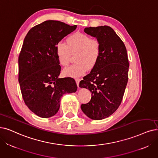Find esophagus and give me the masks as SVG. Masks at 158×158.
I'll use <instances>...</instances> for the list:
<instances>
[{
	"instance_id": "1",
	"label": "esophagus",
	"mask_w": 158,
	"mask_h": 158,
	"mask_svg": "<svg viewBox=\"0 0 158 158\" xmlns=\"http://www.w3.org/2000/svg\"><path fill=\"white\" fill-rule=\"evenodd\" d=\"M76 82H77V84L78 85V87H79V83H80V79L79 78H75Z\"/></svg>"
}]
</instances>
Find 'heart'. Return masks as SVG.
I'll list each match as a JSON object with an SVG mask.
<instances>
[{"mask_svg":"<svg viewBox=\"0 0 158 158\" xmlns=\"http://www.w3.org/2000/svg\"><path fill=\"white\" fill-rule=\"evenodd\" d=\"M78 51L76 56L77 63L66 67L64 70L65 75L77 77L83 75L87 69L96 65L101 54V43L97 39L81 32H76L69 36L67 44L60 41L56 45V55L60 64L67 66L71 59V53Z\"/></svg>","mask_w":158,"mask_h":158,"instance_id":"1","label":"heart"}]
</instances>
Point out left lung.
<instances>
[{
    "instance_id": "obj_1",
    "label": "left lung",
    "mask_w": 158,
    "mask_h": 158,
    "mask_svg": "<svg viewBox=\"0 0 158 158\" xmlns=\"http://www.w3.org/2000/svg\"><path fill=\"white\" fill-rule=\"evenodd\" d=\"M84 31L101 43V54L96 65L80 82L89 89L91 98L81 109L91 119L108 117L121 105L128 80L129 61L123 41L111 27L85 28Z\"/></svg>"
}]
</instances>
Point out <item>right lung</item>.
Returning a JSON list of instances; mask_svg holds the SVG:
<instances>
[{"label": "right lung", "instance_id": "1", "mask_svg": "<svg viewBox=\"0 0 158 158\" xmlns=\"http://www.w3.org/2000/svg\"><path fill=\"white\" fill-rule=\"evenodd\" d=\"M77 27L46 21L31 28L24 40L18 60V80L25 104L40 117L56 115L61 97L77 90L74 78H58L61 68L56 52L57 43Z\"/></svg>", "mask_w": 158, "mask_h": 158}]
</instances>
